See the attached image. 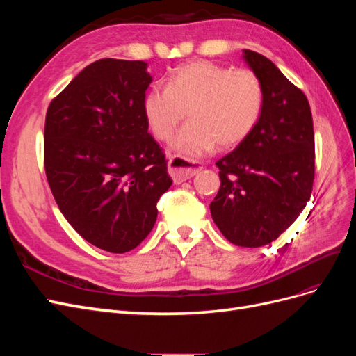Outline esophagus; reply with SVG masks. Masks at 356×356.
<instances>
[{
	"instance_id": "34e87169",
	"label": "esophagus",
	"mask_w": 356,
	"mask_h": 356,
	"mask_svg": "<svg viewBox=\"0 0 356 356\" xmlns=\"http://www.w3.org/2000/svg\"><path fill=\"white\" fill-rule=\"evenodd\" d=\"M168 168L169 175L174 179L175 184H181V182L193 178L202 170V166H197L196 163H193V161H188L179 156L170 157L168 161Z\"/></svg>"
}]
</instances>
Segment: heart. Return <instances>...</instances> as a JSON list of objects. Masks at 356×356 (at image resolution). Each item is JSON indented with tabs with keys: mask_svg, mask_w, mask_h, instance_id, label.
<instances>
[{
	"mask_svg": "<svg viewBox=\"0 0 356 356\" xmlns=\"http://www.w3.org/2000/svg\"><path fill=\"white\" fill-rule=\"evenodd\" d=\"M263 102L261 81L251 70L197 60L177 68L166 88L149 90L143 110L159 141H169L188 111L191 122L172 148L179 157L193 160L211 153L217 144L229 149L243 143L260 120Z\"/></svg>",
	"mask_w": 356,
	"mask_h": 356,
	"instance_id": "1",
	"label": "heart"
}]
</instances>
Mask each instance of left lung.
I'll use <instances>...</instances> for the list:
<instances>
[{"label": "left lung", "instance_id": "1", "mask_svg": "<svg viewBox=\"0 0 356 356\" xmlns=\"http://www.w3.org/2000/svg\"><path fill=\"white\" fill-rule=\"evenodd\" d=\"M260 79L263 111L251 135L217 161L221 186L211 215L232 243L258 248L277 239L312 195L315 135L306 95L260 53L243 50Z\"/></svg>", "mask_w": 356, "mask_h": 356}]
</instances>
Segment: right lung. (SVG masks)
<instances>
[{
    "label": "right lung",
    "instance_id": "1",
    "mask_svg": "<svg viewBox=\"0 0 356 356\" xmlns=\"http://www.w3.org/2000/svg\"><path fill=\"white\" fill-rule=\"evenodd\" d=\"M143 60L101 59L49 105L44 168L60 212L104 251H132L153 230L172 184L148 134L143 102L153 77Z\"/></svg>",
    "mask_w": 356,
    "mask_h": 356
}]
</instances>
